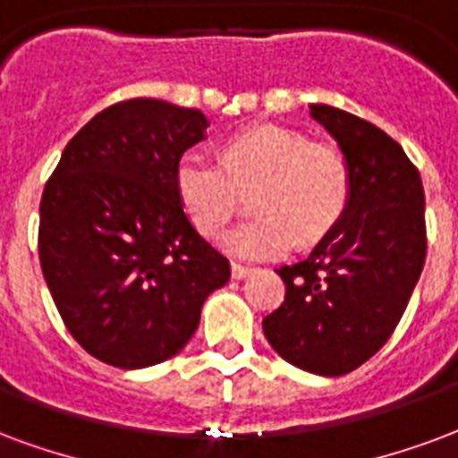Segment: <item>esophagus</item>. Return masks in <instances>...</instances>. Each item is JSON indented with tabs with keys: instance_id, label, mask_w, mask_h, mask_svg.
Here are the masks:
<instances>
[{
	"instance_id": "obj_1",
	"label": "esophagus",
	"mask_w": 458,
	"mask_h": 458,
	"mask_svg": "<svg viewBox=\"0 0 458 458\" xmlns=\"http://www.w3.org/2000/svg\"><path fill=\"white\" fill-rule=\"evenodd\" d=\"M233 279H245V276H250L252 274V269L250 267H245V264H240V262H233Z\"/></svg>"
}]
</instances>
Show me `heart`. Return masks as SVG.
<instances>
[{
	"label": "heart",
	"mask_w": 458,
	"mask_h": 458,
	"mask_svg": "<svg viewBox=\"0 0 458 458\" xmlns=\"http://www.w3.org/2000/svg\"><path fill=\"white\" fill-rule=\"evenodd\" d=\"M252 186L257 216L225 242L250 259H272L289 252L293 240L310 245L340 223L352 169L337 145L284 125L245 128L223 143L220 162L186 152L174 169L179 201L206 238H218L238 211V191Z\"/></svg>",
	"instance_id": "b5f03b06"
}]
</instances>
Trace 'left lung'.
<instances>
[{"mask_svg": "<svg viewBox=\"0 0 458 458\" xmlns=\"http://www.w3.org/2000/svg\"><path fill=\"white\" fill-rule=\"evenodd\" d=\"M352 169L347 211L313 252L276 269L286 296L262 320L293 367L320 376L359 369L401 323L428 257L425 189L391 135L327 104H310Z\"/></svg>", "mask_w": 458, "mask_h": 458, "instance_id": "8db88e82", "label": "left lung"}]
</instances>
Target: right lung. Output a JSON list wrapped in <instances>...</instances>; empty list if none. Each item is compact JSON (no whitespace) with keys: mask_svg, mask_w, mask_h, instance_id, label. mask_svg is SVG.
<instances>
[{"mask_svg":"<svg viewBox=\"0 0 458 458\" xmlns=\"http://www.w3.org/2000/svg\"><path fill=\"white\" fill-rule=\"evenodd\" d=\"M206 116L160 99L99 111L63 150L40 196V269L74 340L104 364L174 357L230 262L186 218L174 169Z\"/></svg>","mask_w":458,"mask_h":458,"instance_id":"obj_1","label":"right lung"}]
</instances>
